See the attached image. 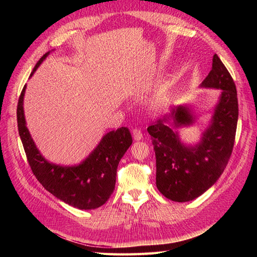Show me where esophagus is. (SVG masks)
Masks as SVG:
<instances>
[{
    "label": "esophagus",
    "mask_w": 257,
    "mask_h": 257,
    "mask_svg": "<svg viewBox=\"0 0 257 257\" xmlns=\"http://www.w3.org/2000/svg\"><path fill=\"white\" fill-rule=\"evenodd\" d=\"M133 136H134V139L136 141H139V140L143 139V133H141L140 129H137V128L134 129L133 130Z\"/></svg>",
    "instance_id": "esophagus-1"
}]
</instances>
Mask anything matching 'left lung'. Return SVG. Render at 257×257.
Listing matches in <instances>:
<instances>
[{"label":"left lung","mask_w":257,"mask_h":257,"mask_svg":"<svg viewBox=\"0 0 257 257\" xmlns=\"http://www.w3.org/2000/svg\"><path fill=\"white\" fill-rule=\"evenodd\" d=\"M201 87L221 89V95L198 145H183L173 129L194 122L188 106L174 107L171 113L147 129L156 152L157 188L171 201L188 202L203 194L217 181L232 155L238 118L237 92L232 76L216 54ZM169 121L173 127H168Z\"/></svg>","instance_id":"1"}]
</instances>
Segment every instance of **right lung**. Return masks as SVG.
<instances>
[{"mask_svg":"<svg viewBox=\"0 0 257 257\" xmlns=\"http://www.w3.org/2000/svg\"><path fill=\"white\" fill-rule=\"evenodd\" d=\"M48 55L50 52L41 57L31 76ZM25 89L26 86L19 98L18 127L27 161L36 179L48 192L77 209L92 210L105 204L114 190L119 161L133 144L129 129L121 127L106 134L78 166L54 165L40 154L26 127L23 109Z\"/></svg>","mask_w":257,"mask_h":257,"instance_id":"add662e5","label":"right lung"}]
</instances>
